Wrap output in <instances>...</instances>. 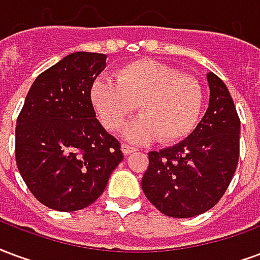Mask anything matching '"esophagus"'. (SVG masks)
Here are the masks:
<instances>
[{"label": "esophagus", "instance_id": "1", "mask_svg": "<svg viewBox=\"0 0 260 260\" xmlns=\"http://www.w3.org/2000/svg\"><path fill=\"white\" fill-rule=\"evenodd\" d=\"M136 151V148L134 147H132V145H128V144H122V152L124 153V155H128V153H132Z\"/></svg>", "mask_w": 260, "mask_h": 260}]
</instances>
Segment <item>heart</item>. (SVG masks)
Instances as JSON below:
<instances>
[{"label": "heart", "mask_w": 260, "mask_h": 260, "mask_svg": "<svg viewBox=\"0 0 260 260\" xmlns=\"http://www.w3.org/2000/svg\"><path fill=\"white\" fill-rule=\"evenodd\" d=\"M116 81L98 80L91 90L92 104L104 126L117 132L138 105L143 116L124 130L134 143L158 137L176 144L194 132L205 92L198 79L155 59L133 60L117 70Z\"/></svg>", "instance_id": "obj_1"}]
</instances>
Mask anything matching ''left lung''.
Here are the masks:
<instances>
[{
  "label": "left lung",
  "instance_id": "left-lung-1",
  "mask_svg": "<svg viewBox=\"0 0 260 260\" xmlns=\"http://www.w3.org/2000/svg\"><path fill=\"white\" fill-rule=\"evenodd\" d=\"M209 107L184 141L151 151L141 180L145 197L170 217H192L220 201L240 158V117L220 77L210 72Z\"/></svg>",
  "mask_w": 260,
  "mask_h": 260
}]
</instances>
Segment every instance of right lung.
Listing matches in <instances>:
<instances>
[{
  "mask_svg": "<svg viewBox=\"0 0 260 260\" xmlns=\"http://www.w3.org/2000/svg\"><path fill=\"white\" fill-rule=\"evenodd\" d=\"M107 55L73 52L34 80L19 113L15 158L30 192L75 212L98 200L123 160L120 143L95 117L91 88Z\"/></svg>",
  "mask_w": 260,
  "mask_h": 260,
  "instance_id": "add662e5",
  "label": "right lung"
}]
</instances>
